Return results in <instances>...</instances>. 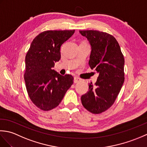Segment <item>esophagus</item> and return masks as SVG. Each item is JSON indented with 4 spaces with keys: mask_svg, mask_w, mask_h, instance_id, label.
<instances>
[{
    "mask_svg": "<svg viewBox=\"0 0 147 147\" xmlns=\"http://www.w3.org/2000/svg\"><path fill=\"white\" fill-rule=\"evenodd\" d=\"M81 79H80L79 78H78V77H74V83H79V82H81Z\"/></svg>",
    "mask_w": 147,
    "mask_h": 147,
    "instance_id": "obj_1",
    "label": "esophagus"
}]
</instances>
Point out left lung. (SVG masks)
<instances>
[{"mask_svg": "<svg viewBox=\"0 0 147 147\" xmlns=\"http://www.w3.org/2000/svg\"><path fill=\"white\" fill-rule=\"evenodd\" d=\"M80 33L92 48L89 65L98 73L97 81L89 84V91L81 97L87 111L100 114L113 105L124 82V59L120 46L110 34L96 30Z\"/></svg>", "mask_w": 147, "mask_h": 147, "instance_id": "left-lung-1", "label": "left lung"}]
</instances>
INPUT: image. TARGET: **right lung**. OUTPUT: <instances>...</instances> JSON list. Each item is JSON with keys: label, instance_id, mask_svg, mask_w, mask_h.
Listing matches in <instances>:
<instances>
[{"label": "right lung", "instance_id": "obj_1", "mask_svg": "<svg viewBox=\"0 0 147 147\" xmlns=\"http://www.w3.org/2000/svg\"><path fill=\"white\" fill-rule=\"evenodd\" d=\"M75 30H48L37 35L25 57L26 90L37 107L48 111L57 107L73 83L71 74L62 76L53 69L61 59V47Z\"/></svg>", "mask_w": 147, "mask_h": 147}]
</instances>
